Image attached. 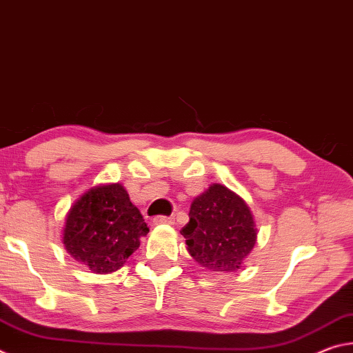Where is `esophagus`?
Listing matches in <instances>:
<instances>
[{
    "mask_svg": "<svg viewBox=\"0 0 353 353\" xmlns=\"http://www.w3.org/2000/svg\"><path fill=\"white\" fill-rule=\"evenodd\" d=\"M152 223L155 225H159V224H174V216H155L152 219Z\"/></svg>",
    "mask_w": 353,
    "mask_h": 353,
    "instance_id": "esophagus-1",
    "label": "esophagus"
}]
</instances>
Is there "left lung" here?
<instances>
[{
    "label": "left lung",
    "instance_id": "1",
    "mask_svg": "<svg viewBox=\"0 0 353 353\" xmlns=\"http://www.w3.org/2000/svg\"><path fill=\"white\" fill-rule=\"evenodd\" d=\"M181 230L190 255L208 271L240 270L256 241L254 216L240 196L213 183L190 207Z\"/></svg>",
    "mask_w": 353,
    "mask_h": 353
}]
</instances>
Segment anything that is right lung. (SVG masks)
Returning a JSON list of instances; mask_svg holds the SVG:
<instances>
[{
    "label": "right lung",
    "instance_id": "1",
    "mask_svg": "<svg viewBox=\"0 0 353 353\" xmlns=\"http://www.w3.org/2000/svg\"><path fill=\"white\" fill-rule=\"evenodd\" d=\"M149 232L121 183L98 185L83 193L67 214L63 246L94 274L118 271Z\"/></svg>",
    "mask_w": 353,
    "mask_h": 353
}]
</instances>
